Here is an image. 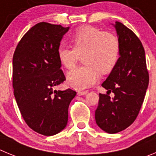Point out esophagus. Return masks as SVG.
I'll return each mask as SVG.
<instances>
[{"mask_svg":"<svg viewBox=\"0 0 156 156\" xmlns=\"http://www.w3.org/2000/svg\"><path fill=\"white\" fill-rule=\"evenodd\" d=\"M88 93V92L87 91H83V92H77V95H85V94Z\"/></svg>","mask_w":156,"mask_h":156,"instance_id":"34e87169","label":"esophagus"}]
</instances>
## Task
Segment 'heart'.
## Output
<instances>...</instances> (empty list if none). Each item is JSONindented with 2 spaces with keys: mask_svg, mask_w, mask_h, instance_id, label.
I'll use <instances>...</instances> for the list:
<instances>
[{
  "mask_svg": "<svg viewBox=\"0 0 156 156\" xmlns=\"http://www.w3.org/2000/svg\"><path fill=\"white\" fill-rule=\"evenodd\" d=\"M73 49L61 46L57 50L60 62L67 69L75 68L83 56L84 67L73 69L68 74V83L72 88L83 90L92 86L99 79V71L110 72L118 61V38L98 28L85 26L79 28L71 40Z\"/></svg>",
  "mask_w": 156,
  "mask_h": 156,
  "instance_id": "b5f03b06",
  "label": "heart"
}]
</instances>
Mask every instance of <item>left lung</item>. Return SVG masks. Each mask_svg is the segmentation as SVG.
Listing matches in <instances>:
<instances>
[{
  "label": "left lung",
  "instance_id": "8db88e82",
  "mask_svg": "<svg viewBox=\"0 0 156 156\" xmlns=\"http://www.w3.org/2000/svg\"><path fill=\"white\" fill-rule=\"evenodd\" d=\"M120 43V57L102 86L95 109L97 125L109 134L122 131L132 124L139 113L148 88L149 75L142 43L121 22L113 25ZM115 93L111 99L108 95Z\"/></svg>",
  "mask_w": 156,
  "mask_h": 156
}]
</instances>
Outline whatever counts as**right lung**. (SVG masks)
Returning a JSON list of instances; mask_svg holds the SVG:
<instances>
[{"mask_svg":"<svg viewBox=\"0 0 156 156\" xmlns=\"http://www.w3.org/2000/svg\"><path fill=\"white\" fill-rule=\"evenodd\" d=\"M69 29L40 22L31 28L13 55L14 95L24 120L45 136L61 132L68 120L70 102L76 92L54 90L66 80L57 55L62 37Z\"/></svg>","mask_w":156,"mask_h":156,"instance_id":"obj_1","label":"right lung"}]
</instances>
